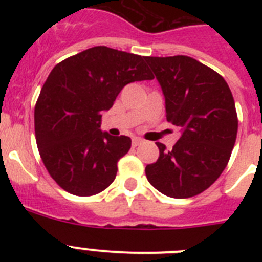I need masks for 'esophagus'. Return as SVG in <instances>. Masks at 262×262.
<instances>
[{
	"mask_svg": "<svg viewBox=\"0 0 262 262\" xmlns=\"http://www.w3.org/2000/svg\"><path fill=\"white\" fill-rule=\"evenodd\" d=\"M142 143H143V139L142 138L134 136V138H133V145H134V147H138V145L142 144Z\"/></svg>",
	"mask_w": 262,
	"mask_h": 262,
	"instance_id": "obj_1",
	"label": "esophagus"
}]
</instances>
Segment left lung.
Returning <instances> with one entry per match:
<instances>
[{
    "instance_id": "obj_1",
    "label": "left lung",
    "mask_w": 262,
    "mask_h": 262,
    "mask_svg": "<svg viewBox=\"0 0 262 262\" xmlns=\"http://www.w3.org/2000/svg\"><path fill=\"white\" fill-rule=\"evenodd\" d=\"M165 97L166 120L181 128L172 151L157 143L160 156L145 166L148 181L172 198L198 195L228 164L237 135L235 101L214 69L184 55L145 57Z\"/></svg>"
}]
</instances>
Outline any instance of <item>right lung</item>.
<instances>
[{"label": "right lung", "mask_w": 262, "mask_h": 262, "mask_svg": "<svg viewBox=\"0 0 262 262\" xmlns=\"http://www.w3.org/2000/svg\"><path fill=\"white\" fill-rule=\"evenodd\" d=\"M145 56L97 46L51 71L35 105V138L43 164L73 195L101 193L131 148L128 136L101 131L102 111L134 81L152 80Z\"/></svg>", "instance_id": "add662e5"}]
</instances>
